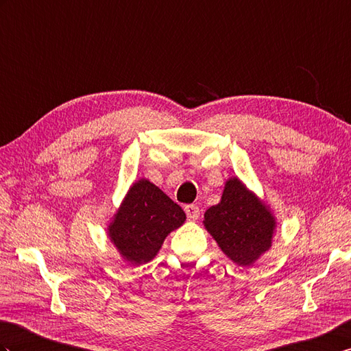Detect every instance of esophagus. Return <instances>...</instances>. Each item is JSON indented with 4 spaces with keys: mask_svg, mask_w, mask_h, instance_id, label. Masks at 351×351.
I'll list each match as a JSON object with an SVG mask.
<instances>
[{
    "mask_svg": "<svg viewBox=\"0 0 351 351\" xmlns=\"http://www.w3.org/2000/svg\"><path fill=\"white\" fill-rule=\"evenodd\" d=\"M184 210H185L186 217H189L190 219H193V221H195V219H197L199 215H200V210H199V208L195 206V205H186L184 208Z\"/></svg>",
    "mask_w": 351,
    "mask_h": 351,
    "instance_id": "1",
    "label": "esophagus"
}]
</instances>
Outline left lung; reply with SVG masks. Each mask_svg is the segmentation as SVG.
Returning a JSON list of instances; mask_svg holds the SVG:
<instances>
[{"label": "left lung", "instance_id": "left-lung-1", "mask_svg": "<svg viewBox=\"0 0 351 351\" xmlns=\"http://www.w3.org/2000/svg\"><path fill=\"white\" fill-rule=\"evenodd\" d=\"M203 226L226 257L238 266H251L272 248L276 217L272 208L238 176L226 181L221 200L210 206Z\"/></svg>", "mask_w": 351, "mask_h": 351}]
</instances>
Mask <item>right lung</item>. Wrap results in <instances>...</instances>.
Here are the masks:
<instances>
[{"instance_id":"right-lung-1","label":"right lung","mask_w":351,"mask_h":351,"mask_svg":"<svg viewBox=\"0 0 351 351\" xmlns=\"http://www.w3.org/2000/svg\"><path fill=\"white\" fill-rule=\"evenodd\" d=\"M185 218L178 203L149 179L141 178L128 189L106 233L127 265L141 266L157 257L162 242Z\"/></svg>"}]
</instances>
